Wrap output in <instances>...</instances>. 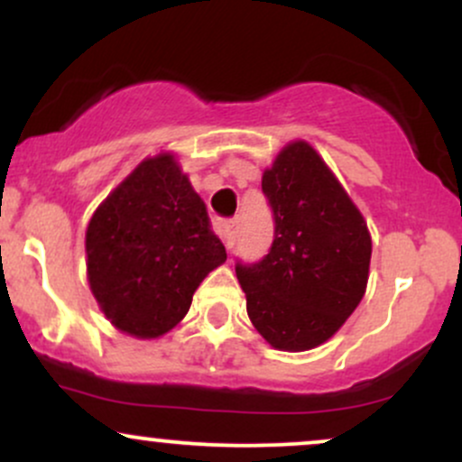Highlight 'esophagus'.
Wrapping results in <instances>:
<instances>
[{"mask_svg": "<svg viewBox=\"0 0 462 462\" xmlns=\"http://www.w3.org/2000/svg\"><path fill=\"white\" fill-rule=\"evenodd\" d=\"M238 232H241V217H235L224 226V243L227 249H232L238 241Z\"/></svg>", "mask_w": 462, "mask_h": 462, "instance_id": "obj_1", "label": "esophagus"}]
</instances>
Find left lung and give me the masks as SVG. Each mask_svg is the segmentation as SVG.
<instances>
[{"label": "left lung", "instance_id": "8db88e82", "mask_svg": "<svg viewBox=\"0 0 462 462\" xmlns=\"http://www.w3.org/2000/svg\"><path fill=\"white\" fill-rule=\"evenodd\" d=\"M273 243L258 263H236L247 315L284 352L321 346L367 289L371 236L360 210L309 143L295 141L263 173Z\"/></svg>", "mask_w": 462, "mask_h": 462}]
</instances>
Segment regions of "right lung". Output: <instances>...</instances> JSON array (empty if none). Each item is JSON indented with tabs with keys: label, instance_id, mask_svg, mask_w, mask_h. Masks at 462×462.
<instances>
[{
	"label": "right lung",
	"instance_id": "1",
	"mask_svg": "<svg viewBox=\"0 0 462 462\" xmlns=\"http://www.w3.org/2000/svg\"><path fill=\"white\" fill-rule=\"evenodd\" d=\"M87 258L88 284L110 323L156 338L182 321L195 289L227 256L176 158L158 153L95 210Z\"/></svg>",
	"mask_w": 462,
	"mask_h": 462
}]
</instances>
